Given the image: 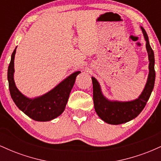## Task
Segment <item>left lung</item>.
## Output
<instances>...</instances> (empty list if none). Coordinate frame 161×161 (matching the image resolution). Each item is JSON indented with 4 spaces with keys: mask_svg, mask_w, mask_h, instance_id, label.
<instances>
[{
    "mask_svg": "<svg viewBox=\"0 0 161 161\" xmlns=\"http://www.w3.org/2000/svg\"><path fill=\"white\" fill-rule=\"evenodd\" d=\"M146 41V49L148 54L149 74L143 92L137 99L131 101H110L104 97L97 79L92 77L93 83V101L95 110L98 116L105 123L119 125L132 120L142 111L150 97L154 86L155 70L154 51L149 44L148 37L141 27Z\"/></svg>",
    "mask_w": 161,
    "mask_h": 161,
    "instance_id": "left-lung-1",
    "label": "left lung"
}]
</instances>
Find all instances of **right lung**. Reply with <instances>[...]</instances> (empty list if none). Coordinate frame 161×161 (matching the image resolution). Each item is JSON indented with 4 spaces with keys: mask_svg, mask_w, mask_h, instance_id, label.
I'll use <instances>...</instances> for the list:
<instances>
[{
    "mask_svg": "<svg viewBox=\"0 0 161 161\" xmlns=\"http://www.w3.org/2000/svg\"><path fill=\"white\" fill-rule=\"evenodd\" d=\"M16 48L11 55L7 70L9 89L13 101L20 110L36 121L46 122L55 119L64 111L68 98L80 71L75 72L59 83L52 90L40 97L29 98L16 88L14 79Z\"/></svg>",
    "mask_w": 161,
    "mask_h": 161,
    "instance_id": "right-lung-1",
    "label": "right lung"
}]
</instances>
